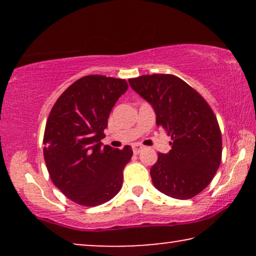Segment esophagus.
<instances>
[{"instance_id":"34e87169","label":"esophagus","mask_w":256,"mask_h":256,"mask_svg":"<svg viewBox=\"0 0 256 256\" xmlns=\"http://www.w3.org/2000/svg\"><path fill=\"white\" fill-rule=\"evenodd\" d=\"M143 149V146L141 144H138V143H135V144H132V152H134V154H138L141 152V150Z\"/></svg>"}]
</instances>
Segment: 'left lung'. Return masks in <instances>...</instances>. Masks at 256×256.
Instances as JSON below:
<instances>
[{
  "mask_svg": "<svg viewBox=\"0 0 256 256\" xmlns=\"http://www.w3.org/2000/svg\"><path fill=\"white\" fill-rule=\"evenodd\" d=\"M129 85L152 104L156 124L171 136V150L150 169L157 190L190 199L211 183L222 160V132L208 104L172 74L141 76Z\"/></svg>",
  "mask_w": 256,
  "mask_h": 256,
  "instance_id": "obj_1",
  "label": "left lung"
}]
</instances>
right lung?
Instances as JSON below:
<instances>
[{"mask_svg":"<svg viewBox=\"0 0 256 256\" xmlns=\"http://www.w3.org/2000/svg\"><path fill=\"white\" fill-rule=\"evenodd\" d=\"M128 90L124 79L86 76L56 101L44 132V160L54 184L82 206H98L114 198L122 186L130 146H104L112 108Z\"/></svg>","mask_w":256,"mask_h":256,"instance_id":"1","label":"right lung"}]
</instances>
